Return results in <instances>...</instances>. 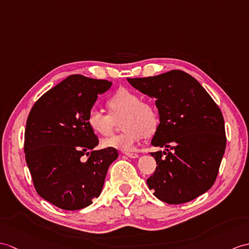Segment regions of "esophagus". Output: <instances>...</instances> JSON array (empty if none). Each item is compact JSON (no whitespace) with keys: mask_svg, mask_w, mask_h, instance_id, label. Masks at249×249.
Segmentation results:
<instances>
[{"mask_svg":"<svg viewBox=\"0 0 249 249\" xmlns=\"http://www.w3.org/2000/svg\"><path fill=\"white\" fill-rule=\"evenodd\" d=\"M125 155L127 156V157H129V158H138L139 157V155L138 154H136V153H125Z\"/></svg>","mask_w":249,"mask_h":249,"instance_id":"1","label":"esophagus"}]
</instances>
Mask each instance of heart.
Masks as SVG:
<instances>
[{"mask_svg":"<svg viewBox=\"0 0 249 249\" xmlns=\"http://www.w3.org/2000/svg\"><path fill=\"white\" fill-rule=\"evenodd\" d=\"M110 114L92 109L87 122L95 134L108 136L111 134L117 121L122 120V134L103 139L104 148H114L122 152L134 151L137 143L144 136H153L159 125V115L152 104L142 102L141 96L128 89H121L107 101Z\"/></svg>","mask_w":249,"mask_h":249,"instance_id":"obj_1","label":"heart"}]
</instances>
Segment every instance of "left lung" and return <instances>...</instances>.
Wrapping results in <instances>:
<instances>
[{
    "label": "left lung",
    "instance_id": "1",
    "mask_svg": "<svg viewBox=\"0 0 249 249\" xmlns=\"http://www.w3.org/2000/svg\"><path fill=\"white\" fill-rule=\"evenodd\" d=\"M127 80L156 100L160 123L152 145L167 152L164 158L161 151L151 153L157 167L146 180L149 190L171 205L206 193L215 181L226 148L224 118L214 101L197 80L180 70Z\"/></svg>",
    "mask_w": 249,
    "mask_h": 249
}]
</instances>
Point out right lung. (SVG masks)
I'll use <instances>...</instances> for the list:
<instances>
[{"instance_id":"1","label":"right lung","mask_w":249,"mask_h":249,"mask_svg":"<svg viewBox=\"0 0 249 249\" xmlns=\"http://www.w3.org/2000/svg\"><path fill=\"white\" fill-rule=\"evenodd\" d=\"M112 83L74 74L35 103L28 114L24 153L37 193L63 210H79L100 196L114 148L93 151L98 139L87 118ZM92 150V152L89 151ZM89 156L84 163L81 157Z\"/></svg>"}]
</instances>
